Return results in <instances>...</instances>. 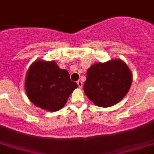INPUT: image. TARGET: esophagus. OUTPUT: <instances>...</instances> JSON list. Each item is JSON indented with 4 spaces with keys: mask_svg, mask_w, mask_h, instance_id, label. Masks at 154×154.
Listing matches in <instances>:
<instances>
[{
    "mask_svg": "<svg viewBox=\"0 0 154 154\" xmlns=\"http://www.w3.org/2000/svg\"><path fill=\"white\" fill-rule=\"evenodd\" d=\"M77 84H78V86L79 88H82V81H80V80H79V81H77Z\"/></svg>",
    "mask_w": 154,
    "mask_h": 154,
    "instance_id": "1",
    "label": "esophagus"
}]
</instances>
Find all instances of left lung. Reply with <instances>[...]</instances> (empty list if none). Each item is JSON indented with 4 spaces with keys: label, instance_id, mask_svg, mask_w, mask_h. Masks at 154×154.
<instances>
[{
    "label": "left lung",
    "instance_id": "left-lung-1",
    "mask_svg": "<svg viewBox=\"0 0 154 154\" xmlns=\"http://www.w3.org/2000/svg\"><path fill=\"white\" fill-rule=\"evenodd\" d=\"M132 82V72L126 63L121 59H113L90 66L83 90L94 104L109 107L125 97Z\"/></svg>",
    "mask_w": 154,
    "mask_h": 154
}]
</instances>
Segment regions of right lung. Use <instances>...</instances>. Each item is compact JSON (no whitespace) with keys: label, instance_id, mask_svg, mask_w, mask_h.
Listing matches in <instances>:
<instances>
[{"label":"right lung","instance_id":"obj_1","mask_svg":"<svg viewBox=\"0 0 154 154\" xmlns=\"http://www.w3.org/2000/svg\"><path fill=\"white\" fill-rule=\"evenodd\" d=\"M77 83L70 79L69 73L61 69L54 61L38 59L29 68L25 79L26 94L34 105L54 112L64 107Z\"/></svg>","mask_w":154,"mask_h":154}]
</instances>
